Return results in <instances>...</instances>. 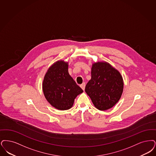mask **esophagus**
I'll return each mask as SVG.
<instances>
[{
	"label": "esophagus",
	"mask_w": 156,
	"mask_h": 156,
	"mask_svg": "<svg viewBox=\"0 0 156 156\" xmlns=\"http://www.w3.org/2000/svg\"><path fill=\"white\" fill-rule=\"evenodd\" d=\"M81 88L84 90H85V82H83L81 85H80Z\"/></svg>",
	"instance_id": "obj_1"
}]
</instances>
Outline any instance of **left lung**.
<instances>
[{
	"instance_id": "8db88e82",
	"label": "left lung",
	"mask_w": 156,
	"mask_h": 156,
	"mask_svg": "<svg viewBox=\"0 0 156 156\" xmlns=\"http://www.w3.org/2000/svg\"><path fill=\"white\" fill-rule=\"evenodd\" d=\"M123 89V78L117 69L104 61L92 64L91 79L85 90L96 108L105 111L112 108L120 99Z\"/></svg>"
}]
</instances>
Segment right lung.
<instances>
[{
  "instance_id": "right-lung-1",
  "label": "right lung",
  "mask_w": 156,
  "mask_h": 156,
  "mask_svg": "<svg viewBox=\"0 0 156 156\" xmlns=\"http://www.w3.org/2000/svg\"><path fill=\"white\" fill-rule=\"evenodd\" d=\"M69 62L58 60L48 69L44 76V96L51 106L59 110L71 108L83 90L69 74Z\"/></svg>"
}]
</instances>
